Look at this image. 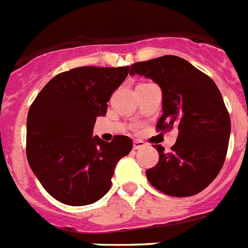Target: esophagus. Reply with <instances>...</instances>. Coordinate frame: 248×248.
Instances as JSON below:
<instances>
[{"label":"esophagus","instance_id":"esophagus-1","mask_svg":"<svg viewBox=\"0 0 248 248\" xmlns=\"http://www.w3.org/2000/svg\"><path fill=\"white\" fill-rule=\"evenodd\" d=\"M144 146H146V143L143 142V140H140V139H136V140L133 142V148L134 149H140Z\"/></svg>","mask_w":248,"mask_h":248}]
</instances>
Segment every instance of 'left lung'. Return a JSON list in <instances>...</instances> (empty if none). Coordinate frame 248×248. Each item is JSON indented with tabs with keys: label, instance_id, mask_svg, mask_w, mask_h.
I'll return each instance as SVG.
<instances>
[{
	"label": "left lung",
	"instance_id": "8db88e82",
	"mask_svg": "<svg viewBox=\"0 0 248 248\" xmlns=\"http://www.w3.org/2000/svg\"><path fill=\"white\" fill-rule=\"evenodd\" d=\"M152 78L162 90L158 132L179 129L171 152L156 144L158 163L147 170L149 184L161 193L185 198L216 179L227 156L231 118L209 76L176 55L137 62L129 75Z\"/></svg>",
	"mask_w": 248,
	"mask_h": 248
}]
</instances>
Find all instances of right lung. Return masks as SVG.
<instances>
[{
  "instance_id": "1",
  "label": "right lung",
  "mask_w": 248,
  "mask_h": 248,
  "mask_svg": "<svg viewBox=\"0 0 248 248\" xmlns=\"http://www.w3.org/2000/svg\"><path fill=\"white\" fill-rule=\"evenodd\" d=\"M129 67H78L53 77L32 101L26 122V157L43 187L72 206L97 202L111 187L114 169L132 139L92 137L97 116L128 76Z\"/></svg>"
}]
</instances>
